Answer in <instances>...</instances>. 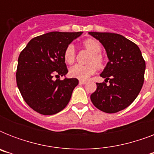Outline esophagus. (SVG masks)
Listing matches in <instances>:
<instances>
[{
	"instance_id": "obj_1",
	"label": "esophagus",
	"mask_w": 154,
	"mask_h": 154,
	"mask_svg": "<svg viewBox=\"0 0 154 154\" xmlns=\"http://www.w3.org/2000/svg\"><path fill=\"white\" fill-rule=\"evenodd\" d=\"M86 81H82V80H80L79 81V84L80 85H85L86 84Z\"/></svg>"
}]
</instances>
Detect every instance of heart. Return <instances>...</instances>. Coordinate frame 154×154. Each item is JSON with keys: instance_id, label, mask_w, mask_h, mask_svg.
<instances>
[{"instance_id": "1", "label": "heart", "mask_w": 154, "mask_h": 154, "mask_svg": "<svg viewBox=\"0 0 154 154\" xmlns=\"http://www.w3.org/2000/svg\"><path fill=\"white\" fill-rule=\"evenodd\" d=\"M82 45L85 47V49L92 53L88 60L89 65H75L74 66L70 68L69 75L72 77L85 81L96 72L97 68L102 69L104 67L105 60L103 56L101 54V45L97 40L93 38L85 40L82 42ZM63 57L65 63L69 65H71L74 62L76 58V52H75L74 46L72 45H69L66 47Z\"/></svg>"}]
</instances>
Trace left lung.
<instances>
[{
  "mask_svg": "<svg viewBox=\"0 0 154 154\" xmlns=\"http://www.w3.org/2000/svg\"><path fill=\"white\" fill-rule=\"evenodd\" d=\"M101 42L107 53L109 62L101 73L105 78L97 83L90 99L95 107L107 113L125 109L133 103L144 83L146 62L135 43L111 32H89ZM110 84L107 85L106 82Z\"/></svg>",
  "mask_w": 154,
  "mask_h": 154,
  "instance_id": "left-lung-1",
  "label": "left lung"
}]
</instances>
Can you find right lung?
Returning a JSON list of instances; mask_svg holds the SVG:
<instances>
[{
	"label": "right lung",
	"instance_id": "add662e5",
	"mask_svg": "<svg viewBox=\"0 0 154 154\" xmlns=\"http://www.w3.org/2000/svg\"><path fill=\"white\" fill-rule=\"evenodd\" d=\"M82 33L48 32L32 38L20 52L17 85L23 99L36 112L53 115L68 105L78 80L59 78L68 72L63 55L66 47Z\"/></svg>",
	"mask_w": 154,
	"mask_h": 154
}]
</instances>
